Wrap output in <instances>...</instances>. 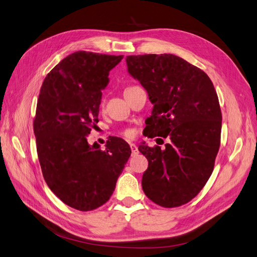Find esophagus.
Instances as JSON below:
<instances>
[{
    "instance_id": "1",
    "label": "esophagus",
    "mask_w": 257,
    "mask_h": 257,
    "mask_svg": "<svg viewBox=\"0 0 257 257\" xmlns=\"http://www.w3.org/2000/svg\"><path fill=\"white\" fill-rule=\"evenodd\" d=\"M130 147H131V150H132V155H136V154L139 153L138 148H137V146H136L135 144L131 143V144H130Z\"/></svg>"
}]
</instances>
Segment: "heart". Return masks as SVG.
I'll return each mask as SVG.
<instances>
[{
  "label": "heart",
  "instance_id": "obj_1",
  "mask_svg": "<svg viewBox=\"0 0 257 257\" xmlns=\"http://www.w3.org/2000/svg\"><path fill=\"white\" fill-rule=\"evenodd\" d=\"M124 135H126V136H131V135H132V131H131V130H126L125 132H124Z\"/></svg>",
  "mask_w": 257,
  "mask_h": 257
}]
</instances>
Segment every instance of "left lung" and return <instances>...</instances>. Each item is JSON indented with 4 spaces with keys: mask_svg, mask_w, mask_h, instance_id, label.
Wrapping results in <instances>:
<instances>
[{
    "mask_svg": "<svg viewBox=\"0 0 257 257\" xmlns=\"http://www.w3.org/2000/svg\"><path fill=\"white\" fill-rule=\"evenodd\" d=\"M126 65L153 104L146 136L170 139L163 150L138 147L149 162L143 190L162 207L189 203L211 176L220 148L222 113L213 83L200 68L169 53L127 56Z\"/></svg>",
    "mask_w": 257,
    "mask_h": 257,
    "instance_id": "left-lung-1",
    "label": "left lung"
}]
</instances>
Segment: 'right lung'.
Segmentation results:
<instances>
[{
    "label": "right lung",
    "mask_w": 257,
    "mask_h": 257,
    "mask_svg": "<svg viewBox=\"0 0 257 257\" xmlns=\"http://www.w3.org/2000/svg\"><path fill=\"white\" fill-rule=\"evenodd\" d=\"M122 59L76 51L51 69L38 96L33 127L44 179L64 204L80 211L110 198L132 152L122 138L112 137L105 151L87 139L98 122L108 75Z\"/></svg>",
    "instance_id": "1"
}]
</instances>
